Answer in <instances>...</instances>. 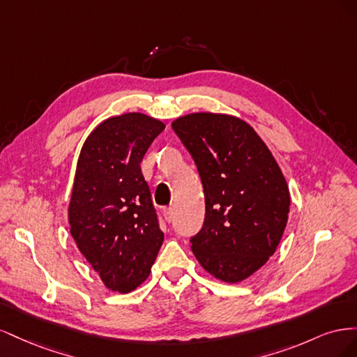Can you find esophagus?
<instances>
[{"label":"esophagus","mask_w":357,"mask_h":357,"mask_svg":"<svg viewBox=\"0 0 357 357\" xmlns=\"http://www.w3.org/2000/svg\"><path fill=\"white\" fill-rule=\"evenodd\" d=\"M162 213H164V218L167 222H171L172 218H174V210H172L171 207H165L164 210H162Z\"/></svg>","instance_id":"obj_1"}]
</instances>
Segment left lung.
I'll list each match as a JSON object with an SVG mask.
<instances>
[{
  "label": "left lung",
  "mask_w": 357,
  "mask_h": 357,
  "mask_svg": "<svg viewBox=\"0 0 357 357\" xmlns=\"http://www.w3.org/2000/svg\"><path fill=\"white\" fill-rule=\"evenodd\" d=\"M195 160L205 195L202 229L192 236L201 266L240 283L271 257L289 218L290 193L273 153L241 119L190 113L171 123Z\"/></svg>",
  "instance_id": "left-lung-1"
}]
</instances>
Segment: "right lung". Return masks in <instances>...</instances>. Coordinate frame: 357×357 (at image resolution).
<instances>
[{"label":"right lung","mask_w":357,"mask_h":357,"mask_svg":"<svg viewBox=\"0 0 357 357\" xmlns=\"http://www.w3.org/2000/svg\"><path fill=\"white\" fill-rule=\"evenodd\" d=\"M164 129L143 113L113 116L93 129L80 150L68 205L70 232L105 287L119 294L144 282L164 243L139 167Z\"/></svg>","instance_id":"right-lung-1"}]
</instances>
